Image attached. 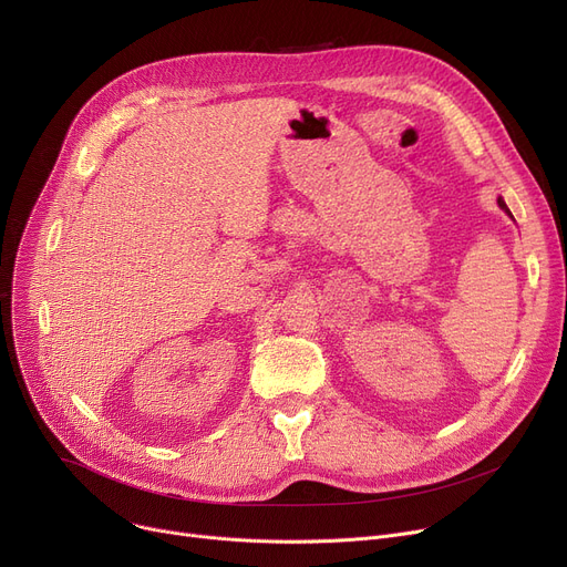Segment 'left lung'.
<instances>
[{
	"label": "left lung",
	"mask_w": 567,
	"mask_h": 567,
	"mask_svg": "<svg viewBox=\"0 0 567 567\" xmlns=\"http://www.w3.org/2000/svg\"><path fill=\"white\" fill-rule=\"evenodd\" d=\"M498 206H501V208H503V212H505V214H508V216H513V214H511V212H508V206H505V202H503V199H501V197H498Z\"/></svg>",
	"instance_id": "8db88e82"
}]
</instances>
